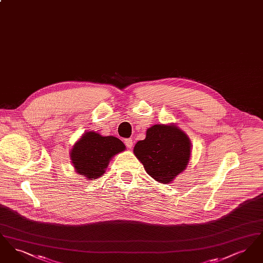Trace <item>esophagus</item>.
<instances>
[{
    "label": "esophagus",
    "instance_id": "esophagus-1",
    "mask_svg": "<svg viewBox=\"0 0 263 263\" xmlns=\"http://www.w3.org/2000/svg\"><path fill=\"white\" fill-rule=\"evenodd\" d=\"M124 143H125L126 146H127L129 149H131V148L133 147V141H132L131 139H125V140H124Z\"/></svg>",
    "mask_w": 263,
    "mask_h": 263
}]
</instances>
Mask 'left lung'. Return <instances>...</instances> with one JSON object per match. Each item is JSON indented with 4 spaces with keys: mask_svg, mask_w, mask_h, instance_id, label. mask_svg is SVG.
I'll list each match as a JSON object with an SVG mask.
<instances>
[{
    "mask_svg": "<svg viewBox=\"0 0 263 263\" xmlns=\"http://www.w3.org/2000/svg\"><path fill=\"white\" fill-rule=\"evenodd\" d=\"M134 154L154 179L164 184L183 172L190 158L187 135L174 125H154L137 142Z\"/></svg>",
    "mask_w": 263,
    "mask_h": 263,
    "instance_id": "obj_1",
    "label": "left lung"
}]
</instances>
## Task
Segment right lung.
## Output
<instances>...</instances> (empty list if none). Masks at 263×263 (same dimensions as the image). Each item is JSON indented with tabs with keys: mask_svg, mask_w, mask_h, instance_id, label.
<instances>
[{
	"mask_svg": "<svg viewBox=\"0 0 263 263\" xmlns=\"http://www.w3.org/2000/svg\"><path fill=\"white\" fill-rule=\"evenodd\" d=\"M124 150L125 146L118 138L87 132L72 149L71 160L78 174L89 179L98 178L103 175L113 156Z\"/></svg>",
	"mask_w": 263,
	"mask_h": 263,
	"instance_id": "1",
	"label": "right lung"
}]
</instances>
